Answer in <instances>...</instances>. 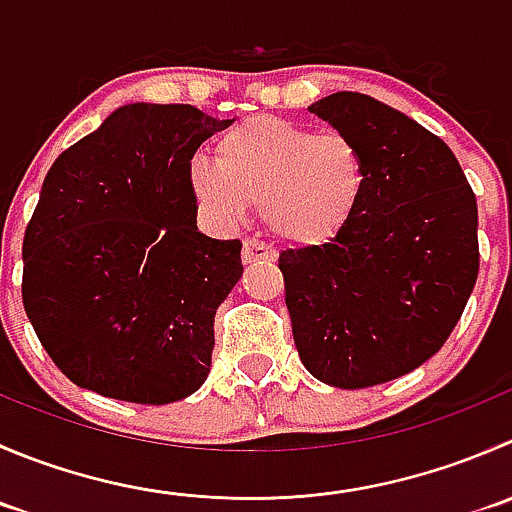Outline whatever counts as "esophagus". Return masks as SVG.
I'll use <instances>...</instances> for the list:
<instances>
[{"mask_svg":"<svg viewBox=\"0 0 512 512\" xmlns=\"http://www.w3.org/2000/svg\"><path fill=\"white\" fill-rule=\"evenodd\" d=\"M242 260H245V265H252V262H275L277 250L265 245V242L255 240V237H247L242 242Z\"/></svg>","mask_w":512,"mask_h":512,"instance_id":"esophagus-1","label":"esophagus"}]
</instances>
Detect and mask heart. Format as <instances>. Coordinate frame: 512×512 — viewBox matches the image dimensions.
I'll use <instances>...</instances> for the list:
<instances>
[{
    "instance_id": "1",
    "label": "heart",
    "mask_w": 512,
    "mask_h": 512,
    "mask_svg": "<svg viewBox=\"0 0 512 512\" xmlns=\"http://www.w3.org/2000/svg\"><path fill=\"white\" fill-rule=\"evenodd\" d=\"M190 182L207 215L237 222L260 202L267 227L292 245L335 240L370 185L362 147L342 132L255 114L220 137L217 162L197 157Z\"/></svg>"
}]
</instances>
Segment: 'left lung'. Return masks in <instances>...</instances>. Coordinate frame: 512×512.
I'll return each instance as SVG.
<instances>
[{
  "instance_id": "8db88e82",
  "label": "left lung",
  "mask_w": 512,
  "mask_h": 512,
  "mask_svg": "<svg viewBox=\"0 0 512 512\" xmlns=\"http://www.w3.org/2000/svg\"><path fill=\"white\" fill-rule=\"evenodd\" d=\"M310 112L362 147L370 185L335 240L280 255L292 337L317 380L372 388L458 325L478 280V202L450 147L408 114L360 92Z\"/></svg>"
}]
</instances>
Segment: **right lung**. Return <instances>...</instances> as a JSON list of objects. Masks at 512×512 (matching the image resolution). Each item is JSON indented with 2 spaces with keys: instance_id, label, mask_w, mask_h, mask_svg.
<instances>
[{
  "instance_id": "add662e5",
  "label": "right lung",
  "mask_w": 512,
  "mask_h": 512,
  "mask_svg": "<svg viewBox=\"0 0 512 512\" xmlns=\"http://www.w3.org/2000/svg\"><path fill=\"white\" fill-rule=\"evenodd\" d=\"M230 122L192 104H124L49 167L24 232L22 302L79 388L167 405L207 380L242 242L197 230L190 160Z\"/></svg>"
}]
</instances>
